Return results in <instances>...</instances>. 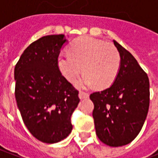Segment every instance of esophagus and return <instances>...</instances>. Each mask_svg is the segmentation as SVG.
<instances>
[{"label": "esophagus", "mask_w": 158, "mask_h": 158, "mask_svg": "<svg viewBox=\"0 0 158 158\" xmlns=\"http://www.w3.org/2000/svg\"><path fill=\"white\" fill-rule=\"evenodd\" d=\"M79 99H85V98H88L89 97V94L88 93L84 92V91H80L79 94Z\"/></svg>", "instance_id": "1"}]
</instances>
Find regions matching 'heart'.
I'll return each instance as SVG.
<instances>
[{"label":"heart","instance_id":"b5f03b06","mask_svg":"<svg viewBox=\"0 0 158 158\" xmlns=\"http://www.w3.org/2000/svg\"><path fill=\"white\" fill-rule=\"evenodd\" d=\"M70 53L61 52L57 67L69 82L74 81L80 72L85 73L75 82L79 89L97 85L108 87L113 83L120 67V55L113 45L90 36H83L70 45Z\"/></svg>","mask_w":158,"mask_h":158}]
</instances>
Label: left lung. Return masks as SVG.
<instances>
[{
	"instance_id": "8db88e82",
	"label": "left lung",
	"mask_w": 158,
	"mask_h": 158,
	"mask_svg": "<svg viewBox=\"0 0 158 158\" xmlns=\"http://www.w3.org/2000/svg\"><path fill=\"white\" fill-rule=\"evenodd\" d=\"M120 55V67L109 88L92 93L96 135L107 146H122L138 135L147 116L150 102L148 76L136 59L113 40Z\"/></svg>"
}]
</instances>
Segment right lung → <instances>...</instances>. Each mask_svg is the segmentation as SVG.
<instances>
[{"label": "right lung", "instance_id": "right-lung-1", "mask_svg": "<svg viewBox=\"0 0 158 158\" xmlns=\"http://www.w3.org/2000/svg\"><path fill=\"white\" fill-rule=\"evenodd\" d=\"M64 35L41 37L23 52L14 69L15 97L24 124L36 139L53 144L71 133L78 90L62 75L57 56Z\"/></svg>", "mask_w": 158, "mask_h": 158}]
</instances>
